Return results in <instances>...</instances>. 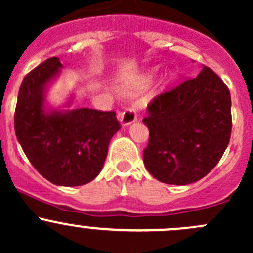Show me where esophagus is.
Masks as SVG:
<instances>
[{
  "instance_id": "1",
  "label": "esophagus",
  "mask_w": 253,
  "mask_h": 253,
  "mask_svg": "<svg viewBox=\"0 0 253 253\" xmlns=\"http://www.w3.org/2000/svg\"><path fill=\"white\" fill-rule=\"evenodd\" d=\"M137 120V111L134 108H127L126 110L121 114L120 116V122L122 126H128V125L133 124Z\"/></svg>"
}]
</instances>
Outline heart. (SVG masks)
I'll return each mask as SVG.
<instances>
[{
    "label": "heart",
    "mask_w": 253,
    "mask_h": 253,
    "mask_svg": "<svg viewBox=\"0 0 253 253\" xmlns=\"http://www.w3.org/2000/svg\"><path fill=\"white\" fill-rule=\"evenodd\" d=\"M155 71H157V68H153V70H150L149 72H148V75L145 76L144 79H143V85H147L148 83H149L150 81H152L153 77H154L155 75ZM175 72L174 71H168L167 73H165V76L163 77V81H162V85L163 86H168L169 84L172 83V81L175 79Z\"/></svg>",
    "instance_id": "1"
}]
</instances>
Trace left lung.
<instances>
[{
  "instance_id": "1",
  "label": "left lung",
  "mask_w": 253,
  "mask_h": 253,
  "mask_svg": "<svg viewBox=\"0 0 253 253\" xmlns=\"http://www.w3.org/2000/svg\"><path fill=\"white\" fill-rule=\"evenodd\" d=\"M147 111L149 142L143 162L158 181L196 182L221 159L231 136V98L209 67L155 96Z\"/></svg>"
}]
</instances>
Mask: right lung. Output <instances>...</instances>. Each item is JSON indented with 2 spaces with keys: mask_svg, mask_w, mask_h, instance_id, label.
I'll return each instance as SVG.
<instances>
[{
  "mask_svg": "<svg viewBox=\"0 0 253 253\" xmlns=\"http://www.w3.org/2000/svg\"><path fill=\"white\" fill-rule=\"evenodd\" d=\"M61 68L58 57H51L25 76L18 93L14 131L40 175L53 185L72 187L99 175L110 139L121 126L115 111L88 108L47 111L46 86Z\"/></svg>",
  "mask_w": 253,
  "mask_h": 253,
  "instance_id": "add662e5",
  "label": "right lung"
}]
</instances>
